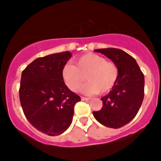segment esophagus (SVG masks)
I'll list each match as a JSON object with an SVG mask.
<instances>
[{
  "label": "esophagus",
  "instance_id": "obj_1",
  "mask_svg": "<svg viewBox=\"0 0 161 161\" xmlns=\"http://www.w3.org/2000/svg\"><path fill=\"white\" fill-rule=\"evenodd\" d=\"M81 99H82V101H89L90 100V98H87V97H84V96H82L81 97Z\"/></svg>",
  "mask_w": 161,
  "mask_h": 161
}]
</instances>
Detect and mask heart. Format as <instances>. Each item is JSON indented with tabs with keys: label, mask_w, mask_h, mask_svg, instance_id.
Instances as JSON below:
<instances>
[{
	"label": "heart",
	"mask_w": 161,
	"mask_h": 161,
	"mask_svg": "<svg viewBox=\"0 0 161 161\" xmlns=\"http://www.w3.org/2000/svg\"><path fill=\"white\" fill-rule=\"evenodd\" d=\"M85 75L87 82L81 89L83 93H105L116 84L119 68L114 62H108L104 57L94 53L86 54L75 61V65L69 62L62 68V79L73 92L79 90Z\"/></svg>",
	"instance_id": "heart-1"
}]
</instances>
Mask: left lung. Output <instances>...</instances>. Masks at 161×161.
I'll use <instances>...</instances> for the list:
<instances>
[{
    "mask_svg": "<svg viewBox=\"0 0 161 161\" xmlns=\"http://www.w3.org/2000/svg\"><path fill=\"white\" fill-rule=\"evenodd\" d=\"M111 59L119 68V77L106 96L101 98L103 107L92 112L95 119L107 127L120 128L137 114L144 96V75L136 60L118 48L94 50Z\"/></svg>",
    "mask_w": 161,
    "mask_h": 161,
    "instance_id": "1",
    "label": "left lung"
}]
</instances>
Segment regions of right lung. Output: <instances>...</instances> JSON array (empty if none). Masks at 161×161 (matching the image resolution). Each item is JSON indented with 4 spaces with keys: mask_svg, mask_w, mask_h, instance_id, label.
I'll list each match as a JSON object with an SVG mask.
<instances>
[{
    "mask_svg": "<svg viewBox=\"0 0 161 161\" xmlns=\"http://www.w3.org/2000/svg\"><path fill=\"white\" fill-rule=\"evenodd\" d=\"M71 57L67 51L36 58L21 73L19 97L24 113L34 127L48 136L62 134L70 126L74 106L81 100L62 76Z\"/></svg>",
    "mask_w": 161,
    "mask_h": 161,
    "instance_id": "add662e5",
    "label": "right lung"
}]
</instances>
